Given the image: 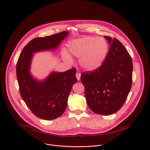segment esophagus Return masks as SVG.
<instances>
[{"instance_id": "34e87169", "label": "esophagus", "mask_w": 150, "mask_h": 150, "mask_svg": "<svg viewBox=\"0 0 150 150\" xmlns=\"http://www.w3.org/2000/svg\"><path fill=\"white\" fill-rule=\"evenodd\" d=\"M76 77L78 81H79L80 78H81V74L79 72H77L76 74Z\"/></svg>"}]
</instances>
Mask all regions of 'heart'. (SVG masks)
<instances>
[{
    "label": "heart",
    "instance_id": "1",
    "mask_svg": "<svg viewBox=\"0 0 150 150\" xmlns=\"http://www.w3.org/2000/svg\"><path fill=\"white\" fill-rule=\"evenodd\" d=\"M68 48L71 55L79 58V64L83 69L93 71L100 67L105 61L108 45L103 38L86 36L70 41ZM64 57L68 61H72L68 54Z\"/></svg>",
    "mask_w": 150,
    "mask_h": 150
}]
</instances>
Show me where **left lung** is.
I'll list each match as a JSON object with an SVG mask.
<instances>
[{"label": "left lung", "mask_w": 150, "mask_h": 150, "mask_svg": "<svg viewBox=\"0 0 150 150\" xmlns=\"http://www.w3.org/2000/svg\"><path fill=\"white\" fill-rule=\"evenodd\" d=\"M111 45L103 65L82 72L81 80L89 108L99 115L117 112L125 103L132 81V62L124 45L116 38L104 36Z\"/></svg>", "instance_id": "1"}]
</instances>
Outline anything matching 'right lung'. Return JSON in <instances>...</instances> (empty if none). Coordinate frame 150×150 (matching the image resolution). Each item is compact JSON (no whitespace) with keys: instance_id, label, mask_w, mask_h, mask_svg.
<instances>
[{"instance_id":"1","label":"right lung","mask_w":150,"mask_h":150,"mask_svg":"<svg viewBox=\"0 0 150 150\" xmlns=\"http://www.w3.org/2000/svg\"><path fill=\"white\" fill-rule=\"evenodd\" d=\"M64 31L43 38H36L23 49L16 64V76L21 95L27 107L36 117L52 120L65 111L72 87L77 82L76 70L52 72L43 81H38L30 73L33 54L55 50L68 35Z\"/></svg>"}]
</instances>
